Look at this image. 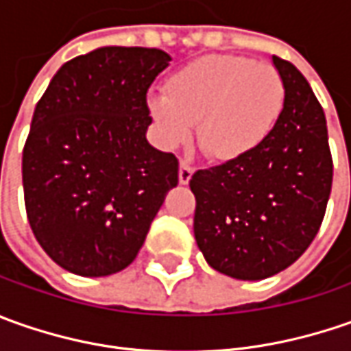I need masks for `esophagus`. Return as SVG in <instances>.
Instances as JSON below:
<instances>
[{"label":"esophagus","instance_id":"esophagus-1","mask_svg":"<svg viewBox=\"0 0 351 351\" xmlns=\"http://www.w3.org/2000/svg\"><path fill=\"white\" fill-rule=\"evenodd\" d=\"M193 171L195 169L191 168L187 162H180V183H189V180H191V176H193Z\"/></svg>","mask_w":351,"mask_h":351}]
</instances>
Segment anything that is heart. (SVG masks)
Instances as JSON below:
<instances>
[{
    "instance_id": "obj_1",
    "label": "heart",
    "mask_w": 351,
    "mask_h": 351,
    "mask_svg": "<svg viewBox=\"0 0 351 351\" xmlns=\"http://www.w3.org/2000/svg\"><path fill=\"white\" fill-rule=\"evenodd\" d=\"M287 103L285 80L271 64L213 54L169 75L166 93L148 97L150 115L169 146L189 138L213 160L256 152L274 134Z\"/></svg>"
}]
</instances>
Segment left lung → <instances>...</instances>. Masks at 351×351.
I'll use <instances>...</instances> for the list:
<instances>
[{
    "label": "left lung",
    "instance_id": "left-lung-1",
    "mask_svg": "<svg viewBox=\"0 0 351 351\" xmlns=\"http://www.w3.org/2000/svg\"><path fill=\"white\" fill-rule=\"evenodd\" d=\"M287 103L256 152L199 169L193 232L213 269L258 281L297 262L322 224L332 189L326 117L304 75L279 56Z\"/></svg>",
    "mask_w": 351,
    "mask_h": 351
}]
</instances>
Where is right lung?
Segmentation results:
<instances>
[{"mask_svg":"<svg viewBox=\"0 0 351 351\" xmlns=\"http://www.w3.org/2000/svg\"><path fill=\"white\" fill-rule=\"evenodd\" d=\"M158 48L101 47L66 62L34 107L23 191L34 238L82 277L125 269L178 185V158L146 141Z\"/></svg>","mask_w":351,"mask_h":351,"instance_id":"1","label":"right lung"}]
</instances>
